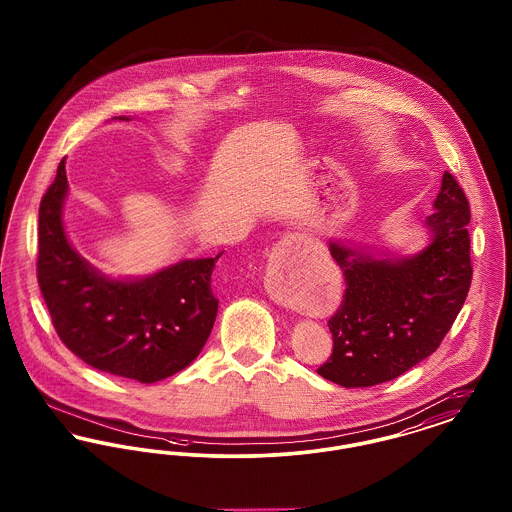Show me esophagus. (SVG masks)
Instances as JSON below:
<instances>
[{"mask_svg":"<svg viewBox=\"0 0 512 512\" xmlns=\"http://www.w3.org/2000/svg\"><path fill=\"white\" fill-rule=\"evenodd\" d=\"M309 247H311V238H307V236H303V234H288L286 238L280 240V244L276 247V251H274V255H272V259H270L276 267L268 268L267 270V292L270 293L278 303L288 305V307L295 305L292 297L278 286V274H276V270L288 261L290 255L307 251Z\"/></svg>","mask_w":512,"mask_h":512,"instance_id":"1","label":"esophagus"}]
</instances>
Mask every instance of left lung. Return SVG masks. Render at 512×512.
<instances>
[{"mask_svg":"<svg viewBox=\"0 0 512 512\" xmlns=\"http://www.w3.org/2000/svg\"><path fill=\"white\" fill-rule=\"evenodd\" d=\"M426 219L430 244L391 259L365 247L330 242L345 278L340 309L328 320L334 349L317 372L343 388L393 380L430 357L459 311L472 280L470 205L445 172Z\"/></svg>","mask_w":512,"mask_h":512,"instance_id":"1","label":"left lung"}]
</instances>
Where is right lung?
I'll return each mask as SVG.
<instances>
[{
	"label": "right lung",
	"mask_w": 512,
	"mask_h": 512,
	"mask_svg": "<svg viewBox=\"0 0 512 512\" xmlns=\"http://www.w3.org/2000/svg\"><path fill=\"white\" fill-rule=\"evenodd\" d=\"M67 194L63 159L40 201L36 265L57 336L78 359L107 374L153 384L180 372L213 330L219 299L211 274L220 253L184 259L144 278H109L69 242Z\"/></svg>",
	"instance_id": "obj_1"
}]
</instances>
